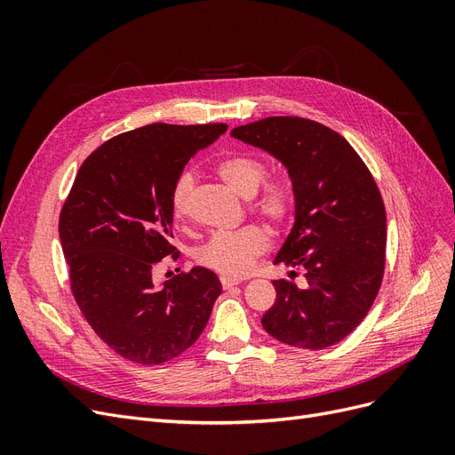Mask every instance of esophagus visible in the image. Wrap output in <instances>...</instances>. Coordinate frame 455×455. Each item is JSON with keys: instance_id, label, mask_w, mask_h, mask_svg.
Listing matches in <instances>:
<instances>
[{"instance_id": "1", "label": "esophagus", "mask_w": 455, "mask_h": 455, "mask_svg": "<svg viewBox=\"0 0 455 455\" xmlns=\"http://www.w3.org/2000/svg\"><path fill=\"white\" fill-rule=\"evenodd\" d=\"M220 283H222L224 291H229V288L241 284V279H233V277H220Z\"/></svg>"}]
</instances>
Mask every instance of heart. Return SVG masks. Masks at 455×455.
<instances>
[{
    "label": "heart",
    "mask_w": 455,
    "mask_h": 455,
    "mask_svg": "<svg viewBox=\"0 0 455 455\" xmlns=\"http://www.w3.org/2000/svg\"><path fill=\"white\" fill-rule=\"evenodd\" d=\"M220 178L244 199L252 201V211L273 228L283 229L294 211V189L284 178H267L269 164L264 157L254 154H231L216 164ZM196 178L182 172L171 189L169 206L174 222L182 224L188 218V206ZM269 249V235L258 226H246L229 233H214L196 251V261L224 277H243L249 273L256 259Z\"/></svg>",
    "instance_id": "obj_1"
}]
</instances>
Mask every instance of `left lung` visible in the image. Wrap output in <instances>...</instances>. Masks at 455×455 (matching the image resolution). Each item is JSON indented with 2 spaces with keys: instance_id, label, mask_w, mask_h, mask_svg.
Wrapping results in <instances>:
<instances>
[{
  "instance_id": "8db88e82",
  "label": "left lung",
  "mask_w": 455,
  "mask_h": 455,
  "mask_svg": "<svg viewBox=\"0 0 455 455\" xmlns=\"http://www.w3.org/2000/svg\"><path fill=\"white\" fill-rule=\"evenodd\" d=\"M231 136L277 157L294 189V228L273 264L299 267L304 284L273 281L277 299L261 324L298 349L334 346L361 324L383 279L387 218L374 176L341 134L311 119L266 117Z\"/></svg>"
}]
</instances>
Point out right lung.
I'll use <instances>...</instances> for the list:
<instances>
[{"label": "right lung", "mask_w": 455, "mask_h": 455, "mask_svg": "<svg viewBox=\"0 0 455 455\" xmlns=\"http://www.w3.org/2000/svg\"><path fill=\"white\" fill-rule=\"evenodd\" d=\"M228 129L154 123L123 132L84 161L59 220L72 294L99 338L123 359L161 364L201 336L216 298V273L194 267L156 286L151 271L171 244L169 197L199 149Z\"/></svg>", "instance_id": "right-lung-1"}]
</instances>
